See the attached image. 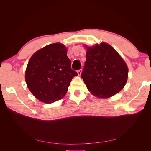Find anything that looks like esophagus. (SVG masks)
Masks as SVG:
<instances>
[{"mask_svg": "<svg viewBox=\"0 0 151 151\" xmlns=\"http://www.w3.org/2000/svg\"><path fill=\"white\" fill-rule=\"evenodd\" d=\"M77 74H78V76H81V73H82V70L80 69V70H78L77 71Z\"/></svg>", "mask_w": 151, "mask_h": 151, "instance_id": "1", "label": "esophagus"}]
</instances>
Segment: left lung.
Segmentation results:
<instances>
[{
  "mask_svg": "<svg viewBox=\"0 0 151 151\" xmlns=\"http://www.w3.org/2000/svg\"><path fill=\"white\" fill-rule=\"evenodd\" d=\"M84 47L86 61L81 77L91 94L108 98L119 93L125 86L129 74L120 54L104 42Z\"/></svg>",
  "mask_w": 151,
  "mask_h": 151,
  "instance_id": "obj_1",
  "label": "left lung"
}]
</instances>
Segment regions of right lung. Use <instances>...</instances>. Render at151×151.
<instances>
[{
    "instance_id": "add662e5",
    "label": "right lung",
    "mask_w": 151,
    "mask_h": 151,
    "mask_svg": "<svg viewBox=\"0 0 151 151\" xmlns=\"http://www.w3.org/2000/svg\"><path fill=\"white\" fill-rule=\"evenodd\" d=\"M67 48L60 43L50 44L32 55L25 72L28 88L43 103L50 104L65 96L77 73L71 69Z\"/></svg>"
}]
</instances>
